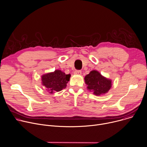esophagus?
<instances>
[{
	"label": "esophagus",
	"mask_w": 147,
	"mask_h": 147,
	"mask_svg": "<svg viewBox=\"0 0 147 147\" xmlns=\"http://www.w3.org/2000/svg\"><path fill=\"white\" fill-rule=\"evenodd\" d=\"M74 74L76 75H81V70H76L74 72Z\"/></svg>",
	"instance_id": "obj_1"
}]
</instances>
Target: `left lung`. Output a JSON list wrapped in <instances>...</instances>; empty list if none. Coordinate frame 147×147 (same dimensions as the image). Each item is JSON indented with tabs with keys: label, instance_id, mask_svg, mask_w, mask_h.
Segmentation results:
<instances>
[{
	"label": "left lung",
	"instance_id": "left-lung-1",
	"mask_svg": "<svg viewBox=\"0 0 147 147\" xmlns=\"http://www.w3.org/2000/svg\"><path fill=\"white\" fill-rule=\"evenodd\" d=\"M84 81L87 90L95 95L107 94L112 87V80L103 76L99 71L92 70L86 76Z\"/></svg>",
	"mask_w": 147,
	"mask_h": 147
}]
</instances>
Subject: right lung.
<instances>
[{
  "label": "right lung",
  "instance_id": "1",
  "mask_svg": "<svg viewBox=\"0 0 147 147\" xmlns=\"http://www.w3.org/2000/svg\"><path fill=\"white\" fill-rule=\"evenodd\" d=\"M71 75L66 74L60 70L48 73L41 76L42 84L49 94L59 92L66 88Z\"/></svg>",
  "mask_w": 147,
  "mask_h": 147
}]
</instances>
